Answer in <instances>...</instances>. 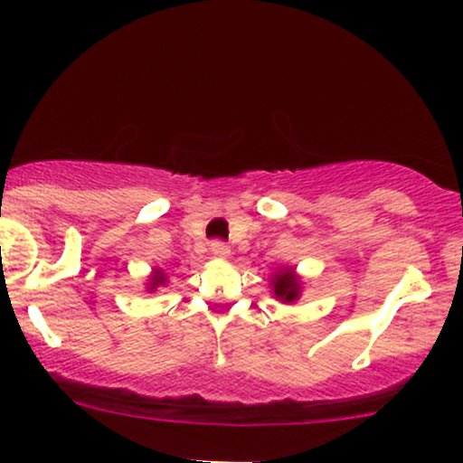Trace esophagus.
Listing matches in <instances>:
<instances>
[{
	"instance_id": "obj_1",
	"label": "esophagus",
	"mask_w": 463,
	"mask_h": 463,
	"mask_svg": "<svg viewBox=\"0 0 463 463\" xmlns=\"http://www.w3.org/2000/svg\"><path fill=\"white\" fill-rule=\"evenodd\" d=\"M211 252H213L217 259L231 257V248H228L224 241H213V243H211Z\"/></svg>"
}]
</instances>
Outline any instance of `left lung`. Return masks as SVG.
<instances>
[{
	"label": "left lung",
	"mask_w": 463,
	"mask_h": 463,
	"mask_svg": "<svg viewBox=\"0 0 463 463\" xmlns=\"http://www.w3.org/2000/svg\"><path fill=\"white\" fill-rule=\"evenodd\" d=\"M272 287H274L276 298L283 302H294L298 300L302 285H300V279L294 272V268H283L279 269V272H274Z\"/></svg>",
	"instance_id": "left-lung-1"
}]
</instances>
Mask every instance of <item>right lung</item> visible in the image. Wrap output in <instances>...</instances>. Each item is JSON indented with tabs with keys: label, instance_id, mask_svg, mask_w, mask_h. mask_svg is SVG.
Returning a JSON list of instances; mask_svg holds the SVG:
<instances>
[{
	"label": "right lung",
	"instance_id": "1",
	"mask_svg": "<svg viewBox=\"0 0 463 463\" xmlns=\"http://www.w3.org/2000/svg\"><path fill=\"white\" fill-rule=\"evenodd\" d=\"M150 283H147V291H154L156 289V287H163L165 283H167V276H165V272L161 268H156V269H152V274H150Z\"/></svg>",
	"mask_w": 463,
	"mask_h": 463
}]
</instances>
